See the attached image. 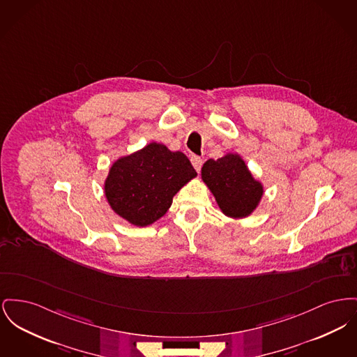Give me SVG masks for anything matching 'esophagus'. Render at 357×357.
I'll return each mask as SVG.
<instances>
[{"label":"esophagus","mask_w":357,"mask_h":357,"mask_svg":"<svg viewBox=\"0 0 357 357\" xmlns=\"http://www.w3.org/2000/svg\"><path fill=\"white\" fill-rule=\"evenodd\" d=\"M191 165H192V167L195 168V171L197 172H199V169L202 167V159L201 158H198V156H191Z\"/></svg>","instance_id":"34e87169"}]
</instances>
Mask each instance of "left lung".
<instances>
[{"label": "left lung", "instance_id": "8db88e82", "mask_svg": "<svg viewBox=\"0 0 357 357\" xmlns=\"http://www.w3.org/2000/svg\"><path fill=\"white\" fill-rule=\"evenodd\" d=\"M202 181L214 195L221 211L231 218H245L257 208L263 185L252 176L245 162L237 153L205 162Z\"/></svg>", "mask_w": 357, "mask_h": 357}]
</instances>
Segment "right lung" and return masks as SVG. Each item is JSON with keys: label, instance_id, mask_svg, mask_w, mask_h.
<instances>
[{"label": "right lung", "instance_id": "1", "mask_svg": "<svg viewBox=\"0 0 357 357\" xmlns=\"http://www.w3.org/2000/svg\"><path fill=\"white\" fill-rule=\"evenodd\" d=\"M195 176L183 152L153 142L117 159L104 190L114 213L132 225L148 227L167 213L174 195Z\"/></svg>", "mask_w": 357, "mask_h": 357}]
</instances>
